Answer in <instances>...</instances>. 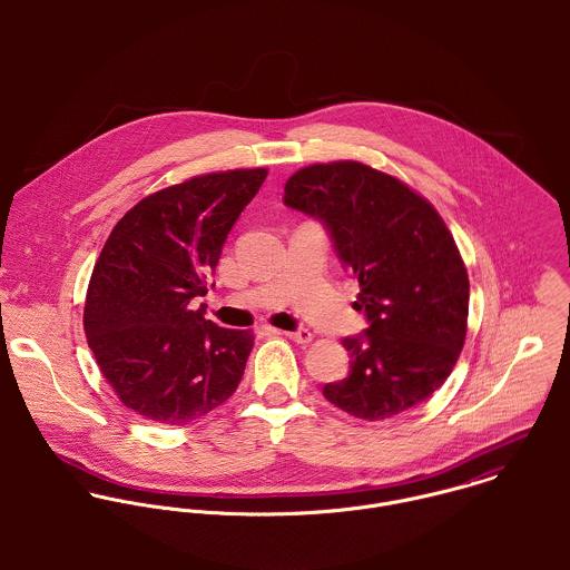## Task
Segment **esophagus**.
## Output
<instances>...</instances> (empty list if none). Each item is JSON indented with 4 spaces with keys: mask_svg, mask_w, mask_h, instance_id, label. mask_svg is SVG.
Returning a JSON list of instances; mask_svg holds the SVG:
<instances>
[{
    "mask_svg": "<svg viewBox=\"0 0 570 570\" xmlns=\"http://www.w3.org/2000/svg\"><path fill=\"white\" fill-rule=\"evenodd\" d=\"M281 333V331H278ZM289 340H294V342H298V344H307V342H312V331L309 328H305V326H301V328H296V331H287L285 333Z\"/></svg>",
    "mask_w": 570,
    "mask_h": 570,
    "instance_id": "1",
    "label": "esophagus"
}]
</instances>
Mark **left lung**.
Listing matches in <instances>:
<instances>
[{"mask_svg":"<svg viewBox=\"0 0 570 570\" xmlns=\"http://www.w3.org/2000/svg\"><path fill=\"white\" fill-rule=\"evenodd\" d=\"M283 202L325 224L368 323L342 340L351 371L323 395L366 421L425 402L461 355L470 309L468 269L439 213L397 177L353 160L301 168Z\"/></svg>","mask_w":570,"mask_h":570,"instance_id":"left-lung-1","label":"left lung"}]
</instances>
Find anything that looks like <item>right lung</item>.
<instances>
[{
  "label": "right lung",
  "instance_id": "1",
  "mask_svg": "<svg viewBox=\"0 0 570 570\" xmlns=\"http://www.w3.org/2000/svg\"><path fill=\"white\" fill-rule=\"evenodd\" d=\"M267 168L208 173L138 202L111 230L85 298L82 326L118 400L184 425L239 386L254 335L206 321V278Z\"/></svg>",
  "mask_w": 570,
  "mask_h": 570
}]
</instances>
